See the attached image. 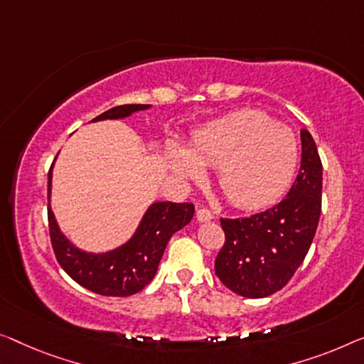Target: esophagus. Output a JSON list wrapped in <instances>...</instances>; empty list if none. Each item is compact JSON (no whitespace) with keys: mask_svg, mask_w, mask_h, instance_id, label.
Masks as SVG:
<instances>
[{"mask_svg":"<svg viewBox=\"0 0 364 364\" xmlns=\"http://www.w3.org/2000/svg\"><path fill=\"white\" fill-rule=\"evenodd\" d=\"M213 213H210L209 209H205V208H200V209H198L196 210V219L199 220V222H209V220H213Z\"/></svg>","mask_w":364,"mask_h":364,"instance_id":"obj_1","label":"esophagus"}]
</instances>
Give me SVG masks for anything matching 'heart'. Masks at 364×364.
Wrapping results in <instances>:
<instances>
[{"label": "heart", "mask_w": 364, "mask_h": 364, "mask_svg": "<svg viewBox=\"0 0 364 364\" xmlns=\"http://www.w3.org/2000/svg\"><path fill=\"white\" fill-rule=\"evenodd\" d=\"M294 132L257 109H240L217 119L189 139L188 151L168 150L176 176L196 180L203 166L217 168V184L232 204L263 208L289 184L297 165Z\"/></svg>", "instance_id": "1"}]
</instances>
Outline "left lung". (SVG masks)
Here are the masks:
<instances>
[{"mask_svg":"<svg viewBox=\"0 0 364 364\" xmlns=\"http://www.w3.org/2000/svg\"><path fill=\"white\" fill-rule=\"evenodd\" d=\"M299 175L286 198L263 213L220 219L224 247L215 258L222 284L243 297L283 289L306 258L322 210V161L309 130H301Z\"/></svg>","mask_w":364,"mask_h":364,"instance_id":"1","label":"left lung"}]
</instances>
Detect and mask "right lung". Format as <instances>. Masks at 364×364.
Instances as JSON below:
<instances>
[{"label": "right lung", "mask_w": 364, "mask_h": 364, "mask_svg": "<svg viewBox=\"0 0 364 364\" xmlns=\"http://www.w3.org/2000/svg\"><path fill=\"white\" fill-rule=\"evenodd\" d=\"M150 105H124L100 114L91 122L129 117L132 112L149 109ZM53 166V164H52ZM52 166L48 170L50 194ZM194 215L191 203H154L142 217L129 242L106 253H88L70 243L48 205V232L53 253L60 267L80 286L101 296L127 297L142 291L159 269V263L171 235L189 224Z\"/></svg>", "instance_id": "add662e5"}]
</instances>
